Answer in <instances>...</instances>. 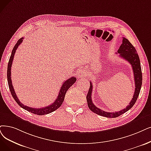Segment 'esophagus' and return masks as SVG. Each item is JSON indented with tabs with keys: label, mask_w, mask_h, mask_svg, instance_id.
<instances>
[{
	"label": "esophagus",
	"mask_w": 151,
	"mask_h": 151,
	"mask_svg": "<svg viewBox=\"0 0 151 151\" xmlns=\"http://www.w3.org/2000/svg\"><path fill=\"white\" fill-rule=\"evenodd\" d=\"M86 72L84 71L83 70H80L79 71V72H78V76L79 77H86Z\"/></svg>",
	"instance_id": "obj_1"
}]
</instances>
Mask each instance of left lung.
<instances>
[{
	"label": "left lung",
	"instance_id": "1",
	"mask_svg": "<svg viewBox=\"0 0 151 151\" xmlns=\"http://www.w3.org/2000/svg\"><path fill=\"white\" fill-rule=\"evenodd\" d=\"M118 53H119V56L124 59L127 61L132 66V71L134 73V82H135V90L133 97L129 102V105L126 106V108L116 112H106L102 110L100 108L96 107L92 102V83L90 82V88L87 95V101L89 109L93 111V113L99 114L100 116H103L106 118H116L120 115H122L124 113H126L129 109L133 106L135 104L137 99L139 95L140 90L142 86V71L141 68L140 59L139 58L137 51L135 47L132 46V45L129 41L128 39L123 38L122 44L119 46V48L118 50Z\"/></svg>",
	"mask_w": 151,
	"mask_h": 151
}]
</instances>
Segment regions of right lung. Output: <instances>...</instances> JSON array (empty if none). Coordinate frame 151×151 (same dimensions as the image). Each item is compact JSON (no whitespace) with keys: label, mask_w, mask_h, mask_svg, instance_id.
<instances>
[{"label":"right lung","mask_w":151,"mask_h":151,"mask_svg":"<svg viewBox=\"0 0 151 151\" xmlns=\"http://www.w3.org/2000/svg\"><path fill=\"white\" fill-rule=\"evenodd\" d=\"M23 38H22L20 40H18V41L17 42L16 45L14 46V47L13 48L12 51L11 56L10 57L9 61L8 63L7 81H8L10 93H11L12 95L14 100H15V101L18 104V105H19L20 106H21L22 108H23V109H25V110H27L29 112H31L35 114H38V115H44V114L52 113V111L56 110L58 108L61 106V105L63 104V102L64 100L66 92H67L68 90L76 82V78L74 77H72L71 78H70V79H67L63 82L61 88H60L57 99L50 105H48L45 107H42L41 108H35L29 107L28 106L23 105L22 103H21L19 99L17 97V96L15 92V90L14 89V87L12 85V79H11V78H12L11 77V67H12V64L15 53L16 52V50L18 48V47H19V46L21 44V43L23 41Z\"/></svg>","instance_id":"add662e5"}]
</instances>
